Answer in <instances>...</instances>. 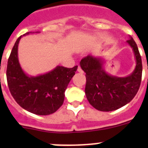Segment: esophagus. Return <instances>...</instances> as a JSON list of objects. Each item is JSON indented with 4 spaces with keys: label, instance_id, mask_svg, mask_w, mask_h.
<instances>
[{
    "label": "esophagus",
    "instance_id": "esophagus-1",
    "mask_svg": "<svg viewBox=\"0 0 148 148\" xmlns=\"http://www.w3.org/2000/svg\"><path fill=\"white\" fill-rule=\"evenodd\" d=\"M78 72H79V73H84L83 70H82V67H81L80 66H78Z\"/></svg>",
    "mask_w": 148,
    "mask_h": 148
}]
</instances>
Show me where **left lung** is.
I'll use <instances>...</instances> for the list:
<instances>
[{
	"label": "left lung",
	"mask_w": 148,
	"mask_h": 148,
	"mask_svg": "<svg viewBox=\"0 0 148 148\" xmlns=\"http://www.w3.org/2000/svg\"><path fill=\"white\" fill-rule=\"evenodd\" d=\"M127 42L133 49L136 61L135 70L128 76L109 75L102 68V60L90 55L81 61V67L86 73V96L98 110L113 111L125 106L135 97L140 87L142 73L140 53L133 38Z\"/></svg>",
	"instance_id": "1"
}]
</instances>
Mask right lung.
<instances>
[{
	"instance_id": "right-lung-1",
	"label": "right lung",
	"mask_w": 148,
	"mask_h": 148,
	"mask_svg": "<svg viewBox=\"0 0 148 148\" xmlns=\"http://www.w3.org/2000/svg\"><path fill=\"white\" fill-rule=\"evenodd\" d=\"M21 37L17 39L8 59V87L12 97L22 108L36 115L52 114L64 103L65 90L78 66L73 68L57 66L44 75L29 76L23 71L18 61V47Z\"/></svg>"
}]
</instances>
